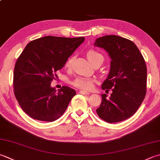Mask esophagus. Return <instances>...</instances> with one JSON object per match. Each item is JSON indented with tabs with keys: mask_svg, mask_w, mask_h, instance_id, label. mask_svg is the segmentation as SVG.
Here are the masks:
<instances>
[{
	"mask_svg": "<svg viewBox=\"0 0 160 160\" xmlns=\"http://www.w3.org/2000/svg\"><path fill=\"white\" fill-rule=\"evenodd\" d=\"M79 93H81V94H83V95H89V93L87 92H85V91H83V90H80L79 92H78Z\"/></svg>",
	"mask_w": 160,
	"mask_h": 160,
	"instance_id": "34e87169",
	"label": "esophagus"
}]
</instances>
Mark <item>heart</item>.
Listing matches in <instances>:
<instances>
[{
	"label": "heart",
	"mask_w": 160,
	"mask_h": 160,
	"mask_svg": "<svg viewBox=\"0 0 160 160\" xmlns=\"http://www.w3.org/2000/svg\"><path fill=\"white\" fill-rule=\"evenodd\" d=\"M87 58L89 60L91 63H93V62L99 60H102L103 62V56L94 50H90L87 53ZM73 57H71L67 59L66 62L65 67L67 68H70L71 67V64L73 63ZM95 82V79L92 78H87V77H82V76H78L75 79L72 80L71 81V84H72L73 87H76L78 89L89 91L91 90L93 87V83Z\"/></svg>",
	"instance_id": "1"
}]
</instances>
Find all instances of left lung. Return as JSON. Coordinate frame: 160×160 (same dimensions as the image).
I'll return each instance as SVG.
<instances>
[{
    "instance_id": "8db88e82",
    "label": "left lung",
    "mask_w": 160,
    "mask_h": 160,
    "mask_svg": "<svg viewBox=\"0 0 160 160\" xmlns=\"http://www.w3.org/2000/svg\"><path fill=\"white\" fill-rule=\"evenodd\" d=\"M94 45L104 48L111 58L110 71L102 89L112 90L111 96L102 94L96 109L98 117L108 123L128 119L135 113L146 93L147 68L139 48L128 39L107 35L96 40Z\"/></svg>"
}]
</instances>
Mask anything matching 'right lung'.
<instances>
[{
	"label": "right lung",
	"instance_id": "1",
	"mask_svg": "<svg viewBox=\"0 0 160 160\" xmlns=\"http://www.w3.org/2000/svg\"><path fill=\"white\" fill-rule=\"evenodd\" d=\"M84 41L46 36L28 43L16 62L13 85L18 104L29 117L51 122L64 114L76 91L63 86L57 92L51 83Z\"/></svg>",
	"mask_w": 160,
	"mask_h": 160
}]
</instances>
